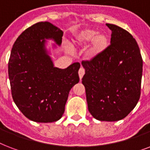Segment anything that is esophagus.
I'll list each match as a JSON object with an SVG mask.
<instances>
[{"label":"esophagus","mask_w":150,"mask_h":150,"mask_svg":"<svg viewBox=\"0 0 150 150\" xmlns=\"http://www.w3.org/2000/svg\"><path fill=\"white\" fill-rule=\"evenodd\" d=\"M85 75V70L84 68H81L79 71V79H82V77H83V75Z\"/></svg>","instance_id":"34e87169"}]
</instances>
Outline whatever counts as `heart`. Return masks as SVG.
<instances>
[{
	"instance_id": "1",
	"label": "heart",
	"mask_w": 150,
	"mask_h": 150,
	"mask_svg": "<svg viewBox=\"0 0 150 150\" xmlns=\"http://www.w3.org/2000/svg\"><path fill=\"white\" fill-rule=\"evenodd\" d=\"M74 45L84 47L90 43L89 55L91 58H96L104 53L110 45L109 36L104 33H100L94 29H84L79 32L72 40Z\"/></svg>"
}]
</instances>
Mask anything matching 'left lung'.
Masks as SVG:
<instances>
[{"label":"left lung","mask_w":150,"mask_h":150,"mask_svg":"<svg viewBox=\"0 0 150 150\" xmlns=\"http://www.w3.org/2000/svg\"><path fill=\"white\" fill-rule=\"evenodd\" d=\"M112 31L110 45L101 56L82 61L88 110L96 120L125 118L141 94L142 59L137 42L128 31L106 24Z\"/></svg>","instance_id":"obj_1"}]
</instances>
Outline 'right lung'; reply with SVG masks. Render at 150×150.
Segmentation results:
<instances>
[{"mask_svg": "<svg viewBox=\"0 0 150 150\" xmlns=\"http://www.w3.org/2000/svg\"><path fill=\"white\" fill-rule=\"evenodd\" d=\"M63 31L50 22H38L25 29L11 49L8 76L13 100L22 114L35 122L58 121L71 89L79 82L80 64L56 68L46 47V40L60 46Z\"/></svg>", "mask_w": 150, "mask_h": 150, "instance_id": "1", "label": "right lung"}]
</instances>
